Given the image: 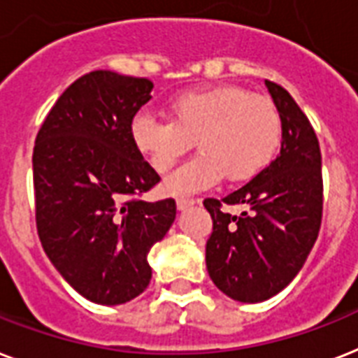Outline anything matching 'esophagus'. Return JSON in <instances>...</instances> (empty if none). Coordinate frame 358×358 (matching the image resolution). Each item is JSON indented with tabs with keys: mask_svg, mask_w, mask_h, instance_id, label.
<instances>
[{
	"mask_svg": "<svg viewBox=\"0 0 358 358\" xmlns=\"http://www.w3.org/2000/svg\"><path fill=\"white\" fill-rule=\"evenodd\" d=\"M196 204V200L194 199H187V196H180L178 200H176V206H178V209H187L189 206Z\"/></svg>",
	"mask_w": 358,
	"mask_h": 358,
	"instance_id": "esophagus-1",
	"label": "esophagus"
}]
</instances>
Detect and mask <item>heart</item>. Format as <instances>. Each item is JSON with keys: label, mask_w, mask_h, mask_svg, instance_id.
I'll return each mask as SVG.
<instances>
[{"label": "heart", "mask_w": 358, "mask_h": 358, "mask_svg": "<svg viewBox=\"0 0 358 358\" xmlns=\"http://www.w3.org/2000/svg\"><path fill=\"white\" fill-rule=\"evenodd\" d=\"M169 112V121L136 115L132 139L158 173H167L196 139L200 152L167 178L171 193H194L222 174L231 182L250 178L280 145L281 115L275 104L245 88L185 92L171 101Z\"/></svg>", "instance_id": "1"}]
</instances>
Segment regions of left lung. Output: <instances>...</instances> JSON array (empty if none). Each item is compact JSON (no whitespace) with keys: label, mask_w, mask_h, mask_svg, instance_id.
<instances>
[{"label":"left lung","mask_w":358,"mask_h":358,"mask_svg":"<svg viewBox=\"0 0 358 358\" xmlns=\"http://www.w3.org/2000/svg\"><path fill=\"white\" fill-rule=\"evenodd\" d=\"M281 115V150L224 199H206L213 231L206 243L209 278L231 300L257 303L294 280L322 224L324 182L315 129L283 86L264 80ZM222 205H245L231 215Z\"/></svg>","instance_id":"1"}]
</instances>
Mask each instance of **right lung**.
<instances>
[{"instance_id": "obj_1", "label": "right lung", "mask_w": 358, "mask_h": 358, "mask_svg": "<svg viewBox=\"0 0 358 358\" xmlns=\"http://www.w3.org/2000/svg\"><path fill=\"white\" fill-rule=\"evenodd\" d=\"M152 88L143 77L86 73L36 134L38 237L64 280L94 303H127L147 289V255L176 217L174 199H139L159 182L132 139L134 115Z\"/></svg>"}]
</instances>
